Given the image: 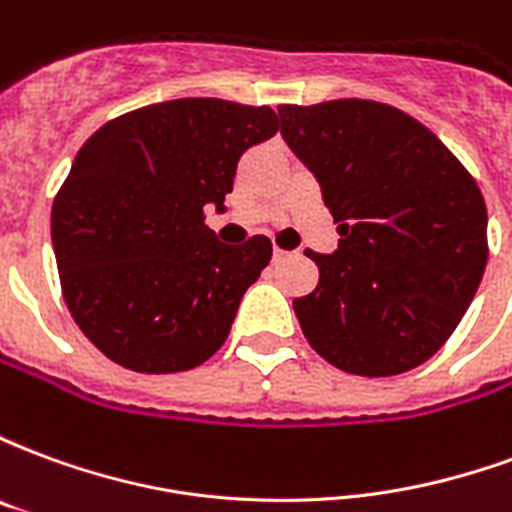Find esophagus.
Wrapping results in <instances>:
<instances>
[{
    "mask_svg": "<svg viewBox=\"0 0 512 512\" xmlns=\"http://www.w3.org/2000/svg\"><path fill=\"white\" fill-rule=\"evenodd\" d=\"M288 257V252L285 249H279V246H274V263H282Z\"/></svg>",
    "mask_w": 512,
    "mask_h": 512,
    "instance_id": "obj_1",
    "label": "esophagus"
}]
</instances>
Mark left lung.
Returning <instances> with one entry per match:
<instances>
[{
  "label": "left lung",
  "mask_w": 512,
  "mask_h": 512,
  "mask_svg": "<svg viewBox=\"0 0 512 512\" xmlns=\"http://www.w3.org/2000/svg\"><path fill=\"white\" fill-rule=\"evenodd\" d=\"M282 136L310 167L340 233L293 299L307 343L345 373L414 370L450 340L488 260L474 178L430 128L395 106L343 98L279 106Z\"/></svg>",
  "instance_id": "left-lung-1"
}]
</instances>
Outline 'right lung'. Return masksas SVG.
<instances>
[{
  "instance_id": "add662e5",
  "label": "right lung",
  "mask_w": 512,
  "mask_h": 512,
  "mask_svg": "<svg viewBox=\"0 0 512 512\" xmlns=\"http://www.w3.org/2000/svg\"><path fill=\"white\" fill-rule=\"evenodd\" d=\"M279 131L271 106L178 98L109 120L73 158L51 208L60 285L84 337L134 373H180L211 359L271 241L222 244L238 158Z\"/></svg>"
}]
</instances>
